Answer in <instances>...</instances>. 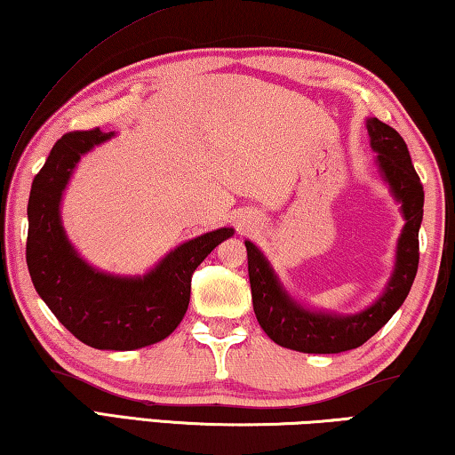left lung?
I'll list each match as a JSON object with an SVG mask.
<instances>
[{
	"instance_id": "left-lung-1",
	"label": "left lung",
	"mask_w": 455,
	"mask_h": 455,
	"mask_svg": "<svg viewBox=\"0 0 455 455\" xmlns=\"http://www.w3.org/2000/svg\"><path fill=\"white\" fill-rule=\"evenodd\" d=\"M371 148L379 152L377 164L402 203L405 227L397 244L395 273L383 295L363 313L337 317L303 309L276 281L273 268L251 241H246L252 307L259 325L281 347L303 353H341L361 347L405 301L419 265V225L423 219V184L411 164L410 150L397 130L381 120L367 122Z\"/></svg>"
}]
</instances>
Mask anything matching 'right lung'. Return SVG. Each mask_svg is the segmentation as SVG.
<instances>
[{
  "label": "right lung",
  "mask_w": 455,
  "mask_h": 455,
  "mask_svg": "<svg viewBox=\"0 0 455 455\" xmlns=\"http://www.w3.org/2000/svg\"><path fill=\"white\" fill-rule=\"evenodd\" d=\"M110 136L100 128L76 130L53 144L29 192L26 260L37 295L76 339L94 349L132 351L163 341L179 327L188 309L192 273L233 228L180 244L142 279H120L84 263L61 228L60 198L82 154Z\"/></svg>",
  "instance_id": "add662e5"
}]
</instances>
